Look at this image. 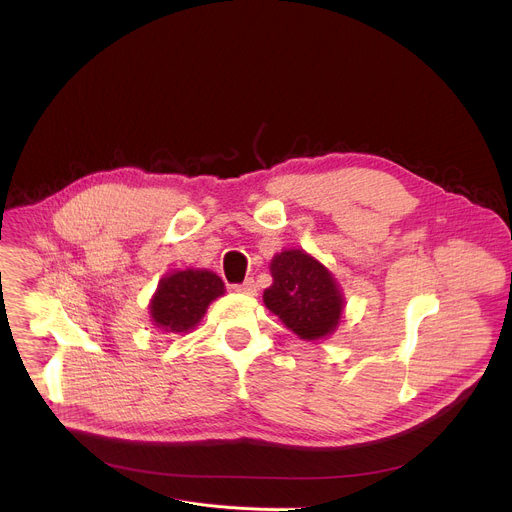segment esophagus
Wrapping results in <instances>:
<instances>
[{"label":"esophagus","mask_w":512,"mask_h":512,"mask_svg":"<svg viewBox=\"0 0 512 512\" xmlns=\"http://www.w3.org/2000/svg\"><path fill=\"white\" fill-rule=\"evenodd\" d=\"M235 291H239V294H245V296H255L257 287H255V281H253V279H247L245 283L235 285Z\"/></svg>","instance_id":"34e87169"}]
</instances>
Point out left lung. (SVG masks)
I'll list each match as a JSON object with an SVG mask.
<instances>
[{
    "label": "left lung",
    "mask_w": 512,
    "mask_h": 512,
    "mask_svg": "<svg viewBox=\"0 0 512 512\" xmlns=\"http://www.w3.org/2000/svg\"><path fill=\"white\" fill-rule=\"evenodd\" d=\"M273 283L263 302L302 340L330 336L340 324L344 298L334 275L302 249H287L271 259Z\"/></svg>",
    "instance_id": "left-lung-1"
}]
</instances>
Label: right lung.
Wrapping results in <instances>:
<instances>
[{"mask_svg": "<svg viewBox=\"0 0 512 512\" xmlns=\"http://www.w3.org/2000/svg\"><path fill=\"white\" fill-rule=\"evenodd\" d=\"M225 294V283L208 269L174 271L160 279L150 302V316L156 328L184 334L206 314V308Z\"/></svg>", "mask_w": 512, "mask_h": 512, "instance_id": "1", "label": "right lung"}]
</instances>
